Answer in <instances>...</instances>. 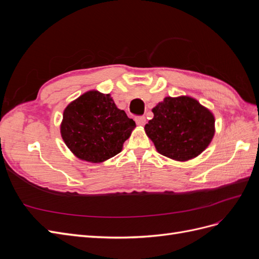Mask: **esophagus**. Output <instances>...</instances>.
I'll return each instance as SVG.
<instances>
[{
  "label": "esophagus",
  "instance_id": "esophagus-1",
  "mask_svg": "<svg viewBox=\"0 0 259 259\" xmlns=\"http://www.w3.org/2000/svg\"><path fill=\"white\" fill-rule=\"evenodd\" d=\"M137 125H139V126H143V125L146 123V117L144 115H140V116H137L135 119Z\"/></svg>",
  "mask_w": 259,
  "mask_h": 259
}]
</instances>
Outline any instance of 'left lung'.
Wrapping results in <instances>:
<instances>
[{"label": "left lung", "instance_id": "1", "mask_svg": "<svg viewBox=\"0 0 259 259\" xmlns=\"http://www.w3.org/2000/svg\"><path fill=\"white\" fill-rule=\"evenodd\" d=\"M145 126L156 150L176 161H188L205 150L215 133L208 109L191 97H165L153 109Z\"/></svg>", "mask_w": 259, "mask_h": 259}]
</instances>
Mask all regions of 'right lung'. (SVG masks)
I'll return each instance as SVG.
<instances>
[{
	"mask_svg": "<svg viewBox=\"0 0 259 259\" xmlns=\"http://www.w3.org/2000/svg\"><path fill=\"white\" fill-rule=\"evenodd\" d=\"M135 127V121L116 108L109 94L90 91L65 109L60 133L77 158L99 163L121 152Z\"/></svg>",
	"mask_w": 259,
	"mask_h": 259,
	"instance_id": "right-lung-1",
	"label": "right lung"
}]
</instances>
